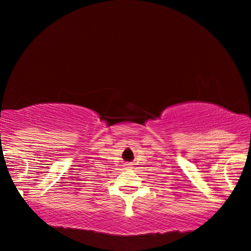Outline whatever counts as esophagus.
I'll return each mask as SVG.
<instances>
[{"label":"esophagus","mask_w":251,"mask_h":251,"mask_svg":"<svg viewBox=\"0 0 251 251\" xmlns=\"http://www.w3.org/2000/svg\"><path fill=\"white\" fill-rule=\"evenodd\" d=\"M124 167H125V168H132V164H125V165H124Z\"/></svg>","instance_id":"1"}]
</instances>
